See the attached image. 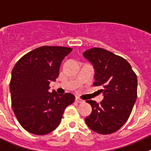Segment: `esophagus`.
<instances>
[{
    "label": "esophagus",
    "instance_id": "34e87169",
    "mask_svg": "<svg viewBox=\"0 0 151 151\" xmlns=\"http://www.w3.org/2000/svg\"><path fill=\"white\" fill-rule=\"evenodd\" d=\"M75 100H76V102H77V103H83V102H84L83 99H81V98H79V97H76Z\"/></svg>",
    "mask_w": 151,
    "mask_h": 151
}]
</instances>
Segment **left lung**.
I'll list each match as a JSON object with an SVG mask.
<instances>
[{
    "label": "left lung",
    "instance_id": "8db88e82",
    "mask_svg": "<svg viewBox=\"0 0 151 151\" xmlns=\"http://www.w3.org/2000/svg\"><path fill=\"white\" fill-rule=\"evenodd\" d=\"M83 55L95 70L93 85L103 86L99 92L104 96L100 103L86 101L91 105L92 112L85 122L96 133L112 134L130 116L137 99V76L124 58L103 48H90Z\"/></svg>",
    "mask_w": 151,
    "mask_h": 151
}]
</instances>
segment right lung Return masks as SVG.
Returning a JSON list of instances; mask_svg holds the SVG:
<instances>
[{
    "mask_svg": "<svg viewBox=\"0 0 151 151\" xmlns=\"http://www.w3.org/2000/svg\"><path fill=\"white\" fill-rule=\"evenodd\" d=\"M71 48L42 46L21 58L12 70L10 83L12 108L21 126L43 135L59 125L64 111L75 99L73 94L49 93V83L59 75L62 60Z\"/></svg>",
    "mask_w": 151,
    "mask_h": 151,
    "instance_id": "add662e5",
    "label": "right lung"
}]
</instances>
